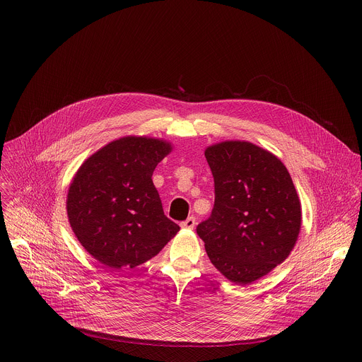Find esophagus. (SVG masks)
Returning a JSON list of instances; mask_svg holds the SVG:
<instances>
[{"label": "esophagus", "instance_id": "34e87169", "mask_svg": "<svg viewBox=\"0 0 362 362\" xmlns=\"http://www.w3.org/2000/svg\"><path fill=\"white\" fill-rule=\"evenodd\" d=\"M194 225H196V221H194V218H193V216L187 218L185 222H182V223H180V226H182L183 229H193V228H194Z\"/></svg>", "mask_w": 362, "mask_h": 362}]
</instances>
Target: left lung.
<instances>
[{"instance_id": "1", "label": "left lung", "mask_w": 362, "mask_h": 362, "mask_svg": "<svg viewBox=\"0 0 362 362\" xmlns=\"http://www.w3.org/2000/svg\"><path fill=\"white\" fill-rule=\"evenodd\" d=\"M215 206L196 232L215 268L236 285H249L282 264L300 232V200L285 165L243 140L204 150Z\"/></svg>"}]
</instances>
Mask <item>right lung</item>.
<instances>
[{"instance_id":"1","label":"right lung","mask_w":362,"mask_h":362,"mask_svg":"<svg viewBox=\"0 0 362 362\" xmlns=\"http://www.w3.org/2000/svg\"><path fill=\"white\" fill-rule=\"evenodd\" d=\"M172 151L163 139L124 136L93 153L67 193V216L81 246L113 271L136 268L180 230L165 216L151 176Z\"/></svg>"}]
</instances>
